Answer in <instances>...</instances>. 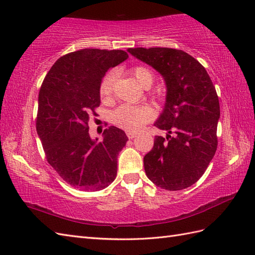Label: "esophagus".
Instances as JSON below:
<instances>
[{"label":"esophagus","instance_id":"esophagus-1","mask_svg":"<svg viewBox=\"0 0 255 255\" xmlns=\"http://www.w3.org/2000/svg\"><path fill=\"white\" fill-rule=\"evenodd\" d=\"M136 134H137V132H134V131H127V136L129 139H133L134 137H136Z\"/></svg>","mask_w":255,"mask_h":255}]
</instances>
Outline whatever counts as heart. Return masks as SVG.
<instances>
[{
    "mask_svg": "<svg viewBox=\"0 0 255 255\" xmlns=\"http://www.w3.org/2000/svg\"><path fill=\"white\" fill-rule=\"evenodd\" d=\"M131 74L138 83L144 89H149L154 81V74L150 69L138 66L131 69ZM115 72H107L100 84V95L102 99H110L113 94ZM153 116L152 110L147 105L123 104L112 113V122L116 126L128 131H137Z\"/></svg>",
    "mask_w": 255,
    "mask_h": 255,
    "instance_id": "obj_1",
    "label": "heart"
}]
</instances>
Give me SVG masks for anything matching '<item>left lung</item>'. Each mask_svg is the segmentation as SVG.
<instances>
[{"instance_id": "1", "label": "left lung", "mask_w": 255, "mask_h": 255, "mask_svg": "<svg viewBox=\"0 0 255 255\" xmlns=\"http://www.w3.org/2000/svg\"><path fill=\"white\" fill-rule=\"evenodd\" d=\"M133 57L154 68L166 84V102L154 126L166 137L155 136L144 155L149 180L167 191L196 183L217 150L220 107L217 92L206 69L183 50L129 48Z\"/></svg>"}]
</instances>
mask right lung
<instances>
[{"label":"right lung","mask_w":255,"mask_h":255,"mask_svg":"<svg viewBox=\"0 0 255 255\" xmlns=\"http://www.w3.org/2000/svg\"><path fill=\"white\" fill-rule=\"evenodd\" d=\"M124 50L82 49L60 57L47 73L38 97L36 128L46 159L63 181L82 191H100L115 180L125 131L111 126L97 142L89 121L101 104L100 84L108 69L126 60Z\"/></svg>","instance_id":"1"}]
</instances>
